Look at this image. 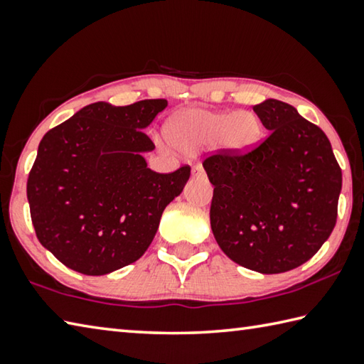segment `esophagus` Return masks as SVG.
<instances>
[{
	"label": "esophagus",
	"instance_id": "34e87169",
	"mask_svg": "<svg viewBox=\"0 0 364 364\" xmlns=\"http://www.w3.org/2000/svg\"><path fill=\"white\" fill-rule=\"evenodd\" d=\"M192 174H193V177H205L206 172H205V169H203L201 164H195L192 169Z\"/></svg>",
	"mask_w": 364,
	"mask_h": 364
}]
</instances>
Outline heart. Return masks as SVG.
Masks as SVG:
<instances>
[{
	"label": "heart",
	"mask_w": 364,
	"mask_h": 364,
	"mask_svg": "<svg viewBox=\"0 0 364 364\" xmlns=\"http://www.w3.org/2000/svg\"><path fill=\"white\" fill-rule=\"evenodd\" d=\"M166 134L183 151L218 144L233 155H245L262 139V124L251 112L187 110L169 121Z\"/></svg>",
	"instance_id": "heart-1"
}]
</instances>
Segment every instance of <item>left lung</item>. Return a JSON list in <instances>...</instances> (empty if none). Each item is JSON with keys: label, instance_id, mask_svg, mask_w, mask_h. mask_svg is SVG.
Segmentation results:
<instances>
[{"label": "left lung", "instance_id": "left-lung-1", "mask_svg": "<svg viewBox=\"0 0 364 364\" xmlns=\"http://www.w3.org/2000/svg\"><path fill=\"white\" fill-rule=\"evenodd\" d=\"M254 112L270 131L245 155L219 150L203 166L214 186L211 228L233 262L283 273L307 262L334 230L341 166L320 127L289 104L267 99Z\"/></svg>", "mask_w": 364, "mask_h": 364}]
</instances>
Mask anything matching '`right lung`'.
<instances>
[{
	"instance_id": "add662e5",
	"label": "right lung",
	"mask_w": 364,
	"mask_h": 364,
	"mask_svg": "<svg viewBox=\"0 0 364 364\" xmlns=\"http://www.w3.org/2000/svg\"><path fill=\"white\" fill-rule=\"evenodd\" d=\"M166 107L95 102L44 134L27 181L30 215L40 243L68 269L107 275L150 246L190 177L188 164L159 174L142 156L155 149L142 129Z\"/></svg>"
}]
</instances>
